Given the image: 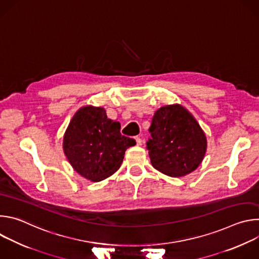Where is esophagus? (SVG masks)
<instances>
[{"label": "esophagus", "instance_id": "obj_1", "mask_svg": "<svg viewBox=\"0 0 259 259\" xmlns=\"http://www.w3.org/2000/svg\"><path fill=\"white\" fill-rule=\"evenodd\" d=\"M135 140H136V144L137 145H141L142 144V139L140 137H136Z\"/></svg>", "mask_w": 259, "mask_h": 259}]
</instances>
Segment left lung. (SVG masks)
<instances>
[{"label":"left lung","mask_w":259,"mask_h":259,"mask_svg":"<svg viewBox=\"0 0 259 259\" xmlns=\"http://www.w3.org/2000/svg\"><path fill=\"white\" fill-rule=\"evenodd\" d=\"M147 150L153 167L165 175L181 177L195 171L207 151L206 134L181 104H168L155 112Z\"/></svg>","instance_id":"1"}]
</instances>
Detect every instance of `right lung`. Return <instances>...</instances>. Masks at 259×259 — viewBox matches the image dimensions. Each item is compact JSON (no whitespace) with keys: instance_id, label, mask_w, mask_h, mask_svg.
I'll return each mask as SVG.
<instances>
[{"instance_id":"obj_1","label":"right lung","mask_w":259,"mask_h":259,"mask_svg":"<svg viewBox=\"0 0 259 259\" xmlns=\"http://www.w3.org/2000/svg\"><path fill=\"white\" fill-rule=\"evenodd\" d=\"M121 124L107 119L101 106L85 105L71 118L63 135V153L77 173L98 182L121 166L126 150L136 144L123 136Z\"/></svg>"}]
</instances>
